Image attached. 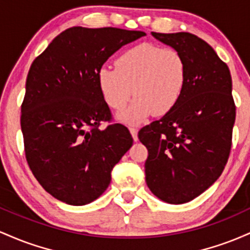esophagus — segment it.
I'll list each match as a JSON object with an SVG mask.
<instances>
[{"instance_id":"esophagus-1","label":"esophagus","mask_w":250,"mask_h":250,"mask_svg":"<svg viewBox=\"0 0 250 250\" xmlns=\"http://www.w3.org/2000/svg\"><path fill=\"white\" fill-rule=\"evenodd\" d=\"M130 132H131V134H132L134 142H137V140H138V136H137V132H138V128H137L136 126H130Z\"/></svg>"}]
</instances>
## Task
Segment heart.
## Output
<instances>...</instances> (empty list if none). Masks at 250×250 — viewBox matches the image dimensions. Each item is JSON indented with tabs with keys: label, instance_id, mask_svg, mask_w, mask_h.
I'll return each instance as SVG.
<instances>
[{
	"label": "heart",
	"instance_id": "heart-1",
	"mask_svg": "<svg viewBox=\"0 0 250 250\" xmlns=\"http://www.w3.org/2000/svg\"><path fill=\"white\" fill-rule=\"evenodd\" d=\"M187 83V63L172 48L142 43L125 50L116 60V68L102 67L98 85L113 110H122L134 94L136 100L122 119L133 123L150 113H167L175 107Z\"/></svg>",
	"mask_w": 250,
	"mask_h": 250
}]
</instances>
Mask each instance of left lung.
<instances>
[{"mask_svg":"<svg viewBox=\"0 0 250 250\" xmlns=\"http://www.w3.org/2000/svg\"><path fill=\"white\" fill-rule=\"evenodd\" d=\"M182 54L187 83L178 103L138 138L148 151L145 179L162 201L182 204L217 181L228 162L236 116L231 75L210 44L190 33H151Z\"/></svg>","mask_w":250,"mask_h":250,"instance_id":"8db88e82","label":"left lung"}]
</instances>
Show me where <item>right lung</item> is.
<instances>
[{
    "label": "right lung",
    "instance_id": "add662e5",
    "mask_svg": "<svg viewBox=\"0 0 250 250\" xmlns=\"http://www.w3.org/2000/svg\"><path fill=\"white\" fill-rule=\"evenodd\" d=\"M144 35L113 27H72L33 61L21 105L24 153L34 177L57 200L71 206L97 200L132 146L124 125L99 128L111 111L98 71L124 44Z\"/></svg>",
    "mask_w": 250,
    "mask_h": 250
}]
</instances>
